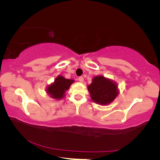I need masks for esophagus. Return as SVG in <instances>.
I'll list each match as a JSON object with an SVG mask.
<instances>
[{
  "label": "esophagus",
  "mask_w": 160,
  "mask_h": 160,
  "mask_svg": "<svg viewBox=\"0 0 160 160\" xmlns=\"http://www.w3.org/2000/svg\"><path fill=\"white\" fill-rule=\"evenodd\" d=\"M78 80L80 81V82H83V81H84V78H83V77H79V78H78Z\"/></svg>",
  "instance_id": "esophagus-1"
}]
</instances>
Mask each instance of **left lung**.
<instances>
[{
  "mask_svg": "<svg viewBox=\"0 0 160 160\" xmlns=\"http://www.w3.org/2000/svg\"><path fill=\"white\" fill-rule=\"evenodd\" d=\"M88 89L92 100L101 105L112 103L118 94L117 84L102 75L94 77Z\"/></svg>",
  "mask_w": 160,
  "mask_h": 160,
  "instance_id": "8db88e82",
  "label": "left lung"
}]
</instances>
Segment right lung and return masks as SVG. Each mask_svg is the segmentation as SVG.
Returning a JSON list of instances; mask_svg holds the SVG:
<instances>
[{"label": "right lung", "mask_w": 160, "mask_h": 160, "mask_svg": "<svg viewBox=\"0 0 160 160\" xmlns=\"http://www.w3.org/2000/svg\"><path fill=\"white\" fill-rule=\"evenodd\" d=\"M74 82V80L66 79L63 76L58 75L54 80V82L48 85L47 88V92L51 98L56 99H63L65 92Z\"/></svg>", "instance_id": "right-lung-1"}]
</instances>
